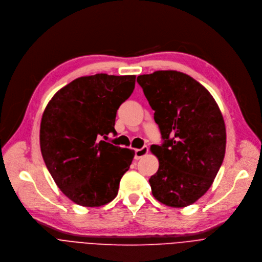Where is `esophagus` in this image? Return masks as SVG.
I'll use <instances>...</instances> for the list:
<instances>
[{
	"mask_svg": "<svg viewBox=\"0 0 262 262\" xmlns=\"http://www.w3.org/2000/svg\"><path fill=\"white\" fill-rule=\"evenodd\" d=\"M148 152V147L146 145L142 146L141 148L135 149V160H139L141 159L143 156H145Z\"/></svg>",
	"mask_w": 262,
	"mask_h": 262,
	"instance_id": "34e87169",
	"label": "esophagus"
}]
</instances>
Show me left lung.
<instances>
[{
  "mask_svg": "<svg viewBox=\"0 0 262 262\" xmlns=\"http://www.w3.org/2000/svg\"><path fill=\"white\" fill-rule=\"evenodd\" d=\"M163 143L151 145L159 168L148 180L154 197L172 207L194 203L212 186L225 156L226 129L218 104L191 76L156 71L137 77Z\"/></svg>",
  "mask_w": 262,
  "mask_h": 262,
  "instance_id": "left-lung-1",
  "label": "left lung"
}]
</instances>
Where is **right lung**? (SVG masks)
<instances>
[{
  "label": "right lung",
  "instance_id": "add662e5",
  "mask_svg": "<svg viewBox=\"0 0 262 262\" xmlns=\"http://www.w3.org/2000/svg\"><path fill=\"white\" fill-rule=\"evenodd\" d=\"M135 77L100 73L76 78L56 93L43 113V160L57 186L76 204L111 202L129 170L134 150L101 138L116 132L117 112L133 93Z\"/></svg>",
  "mask_w": 262,
  "mask_h": 262
}]
</instances>
